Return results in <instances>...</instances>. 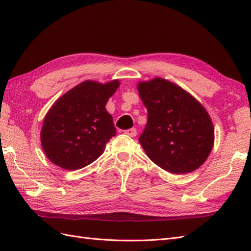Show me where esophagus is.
Returning <instances> with one entry per match:
<instances>
[{
    "label": "esophagus",
    "instance_id": "1",
    "mask_svg": "<svg viewBox=\"0 0 251 251\" xmlns=\"http://www.w3.org/2000/svg\"><path fill=\"white\" fill-rule=\"evenodd\" d=\"M125 133L129 137H136L137 136V129H136V128H129V129L125 130Z\"/></svg>",
    "mask_w": 251,
    "mask_h": 251
}]
</instances>
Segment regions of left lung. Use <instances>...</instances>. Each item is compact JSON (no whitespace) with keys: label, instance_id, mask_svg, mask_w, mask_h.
<instances>
[{"label":"left lung","instance_id":"obj_1","mask_svg":"<svg viewBox=\"0 0 251 251\" xmlns=\"http://www.w3.org/2000/svg\"><path fill=\"white\" fill-rule=\"evenodd\" d=\"M138 91L148 109L139 142L149 158L174 174L197 170L214 143L206 110L187 92L161 78L139 83Z\"/></svg>","mask_w":251,"mask_h":251}]
</instances>
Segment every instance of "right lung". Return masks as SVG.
Returning <instances> with one entry per match:
<instances>
[{
    "instance_id": "right-lung-1",
    "label": "right lung",
    "mask_w": 251,
    "mask_h": 251,
    "mask_svg": "<svg viewBox=\"0 0 251 251\" xmlns=\"http://www.w3.org/2000/svg\"><path fill=\"white\" fill-rule=\"evenodd\" d=\"M120 85L84 81L57 99L47 113L40 140L47 157L65 170H79L103 153L116 135L106 103Z\"/></svg>"
}]
</instances>
